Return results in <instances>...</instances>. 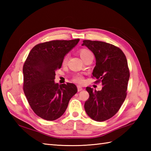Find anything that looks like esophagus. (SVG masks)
Returning a JSON list of instances; mask_svg holds the SVG:
<instances>
[{
	"label": "esophagus",
	"instance_id": "34e87169",
	"mask_svg": "<svg viewBox=\"0 0 151 151\" xmlns=\"http://www.w3.org/2000/svg\"><path fill=\"white\" fill-rule=\"evenodd\" d=\"M77 89H78V91H81L82 90H83V88L81 86H77Z\"/></svg>",
	"mask_w": 151,
	"mask_h": 151
}]
</instances>
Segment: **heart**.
Here are the masks:
<instances>
[{
    "label": "heart",
    "instance_id": "obj_1",
    "mask_svg": "<svg viewBox=\"0 0 151 151\" xmlns=\"http://www.w3.org/2000/svg\"><path fill=\"white\" fill-rule=\"evenodd\" d=\"M79 53H80V56L82 58L83 60H85L86 58L88 56H89V55H91L92 54L90 50H89L87 49H81V50H79ZM67 60H68V55H65L64 56V58L62 60V65H65L67 62ZM73 81L75 82H77V83H81L83 82V78L82 76H80V75H77V76H74L73 78Z\"/></svg>",
    "mask_w": 151,
    "mask_h": 151
}]
</instances>
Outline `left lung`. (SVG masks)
<instances>
[{
	"instance_id": "8db88e82",
	"label": "left lung",
	"mask_w": 151,
	"mask_h": 151,
	"mask_svg": "<svg viewBox=\"0 0 151 151\" xmlns=\"http://www.w3.org/2000/svg\"><path fill=\"white\" fill-rule=\"evenodd\" d=\"M82 45L94 54L96 65L92 77L103 86L101 91L86 88L89 97L85 102V110L92 119L104 121L117 114L126 99L130 77L127 58L119 48L106 42L84 40Z\"/></svg>"
}]
</instances>
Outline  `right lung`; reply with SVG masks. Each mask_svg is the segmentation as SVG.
<instances>
[{
	"label": "right lung",
	"instance_id": "right-lung-1",
	"mask_svg": "<svg viewBox=\"0 0 151 151\" xmlns=\"http://www.w3.org/2000/svg\"><path fill=\"white\" fill-rule=\"evenodd\" d=\"M79 39L52 40L34 46L22 68L23 90L27 101L37 116L54 121L64 114L70 99L77 92L72 83L56 84L55 70Z\"/></svg>",
	"mask_w": 151,
	"mask_h": 151
}]
</instances>
